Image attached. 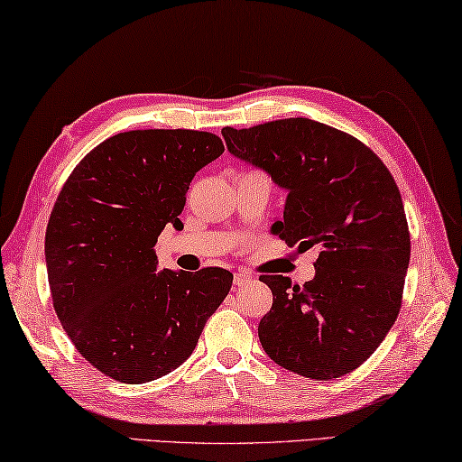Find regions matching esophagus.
Segmentation results:
<instances>
[{
  "instance_id": "34e87169",
  "label": "esophagus",
  "mask_w": 462,
  "mask_h": 462,
  "mask_svg": "<svg viewBox=\"0 0 462 462\" xmlns=\"http://www.w3.org/2000/svg\"><path fill=\"white\" fill-rule=\"evenodd\" d=\"M248 280H251V275L243 273V271H238V273H234V288H240V285H245Z\"/></svg>"
}]
</instances>
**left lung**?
<instances>
[{"instance_id":"1","label":"left lung","mask_w":462,"mask_h":462,"mask_svg":"<svg viewBox=\"0 0 462 462\" xmlns=\"http://www.w3.org/2000/svg\"><path fill=\"white\" fill-rule=\"evenodd\" d=\"M234 158L288 191L271 232L298 251L319 246L314 277L261 275L273 306L261 319L265 354L294 374L328 380L374 354L397 320L411 240L389 168L356 137L312 119L224 127Z\"/></svg>"}]
</instances>
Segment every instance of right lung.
Segmentation results:
<instances>
[{"instance_id":"right-lung-1","label":"right lung","mask_w":462,"mask_h":462,"mask_svg":"<svg viewBox=\"0 0 462 462\" xmlns=\"http://www.w3.org/2000/svg\"><path fill=\"white\" fill-rule=\"evenodd\" d=\"M222 152L208 131H125L65 180L45 236L49 288L65 333L102 374L143 384L179 368L228 296L230 271H160L153 251L164 226L182 228L195 172Z\"/></svg>"}]
</instances>
